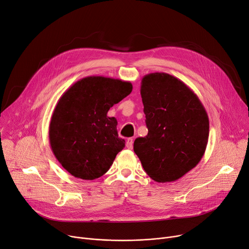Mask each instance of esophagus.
<instances>
[{
    "label": "esophagus",
    "mask_w": 249,
    "mask_h": 249,
    "mask_svg": "<svg viewBox=\"0 0 249 249\" xmlns=\"http://www.w3.org/2000/svg\"><path fill=\"white\" fill-rule=\"evenodd\" d=\"M132 144H133V139L132 138L127 139V141H126V147L128 149H131L132 148Z\"/></svg>",
    "instance_id": "obj_1"
}]
</instances>
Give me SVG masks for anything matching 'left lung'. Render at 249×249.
Returning <instances> with one entry per match:
<instances>
[{
	"label": "left lung",
	"mask_w": 249,
	"mask_h": 249,
	"mask_svg": "<svg viewBox=\"0 0 249 249\" xmlns=\"http://www.w3.org/2000/svg\"><path fill=\"white\" fill-rule=\"evenodd\" d=\"M141 94L148 129L133 142L147 176L176 181L197 165L208 142L209 121L197 95L165 72L145 74Z\"/></svg>",
	"instance_id": "1"
}]
</instances>
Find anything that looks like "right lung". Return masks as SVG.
Returning a JSON list of instances; mask_svg holds the SVG:
<instances>
[{"mask_svg":"<svg viewBox=\"0 0 249 249\" xmlns=\"http://www.w3.org/2000/svg\"><path fill=\"white\" fill-rule=\"evenodd\" d=\"M119 79L91 75L69 88L56 104L50 123L51 148L74 178L92 180L104 176L124 147L116 118L108 109L131 92Z\"/></svg>","mask_w":249,"mask_h":249,"instance_id":"1","label":"right lung"}]
</instances>
